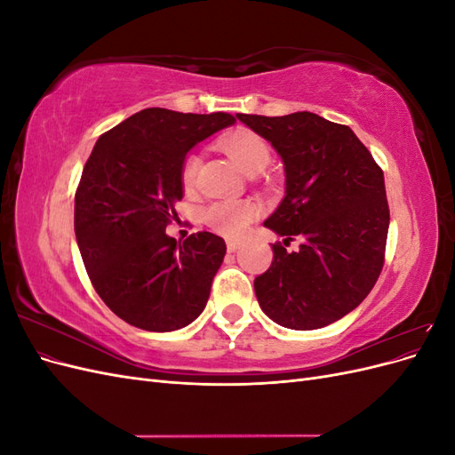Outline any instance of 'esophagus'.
Wrapping results in <instances>:
<instances>
[{
  "instance_id": "34e87169",
  "label": "esophagus",
  "mask_w": 455,
  "mask_h": 455,
  "mask_svg": "<svg viewBox=\"0 0 455 455\" xmlns=\"http://www.w3.org/2000/svg\"><path fill=\"white\" fill-rule=\"evenodd\" d=\"M239 244H241L239 241H233V239H229V241H228V252H235V251L239 249Z\"/></svg>"
}]
</instances>
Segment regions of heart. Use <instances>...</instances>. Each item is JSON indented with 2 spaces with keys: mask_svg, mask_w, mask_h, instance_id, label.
<instances>
[{
  "mask_svg": "<svg viewBox=\"0 0 455 455\" xmlns=\"http://www.w3.org/2000/svg\"><path fill=\"white\" fill-rule=\"evenodd\" d=\"M226 154L237 163V167L249 176H258L264 172L271 163V149L267 142L251 131H241L229 134L220 142ZM201 157L197 154H189L182 163V186L191 189L196 186L197 172H199ZM258 209L251 201H220L212 203L204 211L203 218L214 231L222 233L226 237H237L246 229L252 220L256 218Z\"/></svg>",
  "mask_w": 455,
  "mask_h": 455,
  "instance_id": "1",
  "label": "heart"
}]
</instances>
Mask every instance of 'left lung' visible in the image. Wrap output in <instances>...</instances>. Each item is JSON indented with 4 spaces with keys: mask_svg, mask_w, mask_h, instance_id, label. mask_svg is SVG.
Returning <instances> with one entry per match:
<instances>
[{
    "mask_svg": "<svg viewBox=\"0 0 455 455\" xmlns=\"http://www.w3.org/2000/svg\"><path fill=\"white\" fill-rule=\"evenodd\" d=\"M266 139L284 167V197L264 226L298 239L273 244L271 267L254 279L271 321L316 330L339 321L374 288L389 231L383 172L356 134L311 112L237 114Z\"/></svg>",
    "mask_w": 455,
    "mask_h": 455,
    "instance_id": "obj_1",
    "label": "left lung"
}]
</instances>
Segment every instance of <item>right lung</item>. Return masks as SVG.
Returning <instances> with one entry per match:
<instances>
[{
  "mask_svg": "<svg viewBox=\"0 0 455 455\" xmlns=\"http://www.w3.org/2000/svg\"><path fill=\"white\" fill-rule=\"evenodd\" d=\"M231 125L222 112L148 108L96 140L76 194V239L94 291L125 323L172 332L209 301L224 239L199 231L176 243L164 229L184 197V159Z\"/></svg>",
  "mask_w": 455,
  "mask_h": 455,
  "instance_id": "right-lung-1",
  "label": "right lung"
}]
</instances>
